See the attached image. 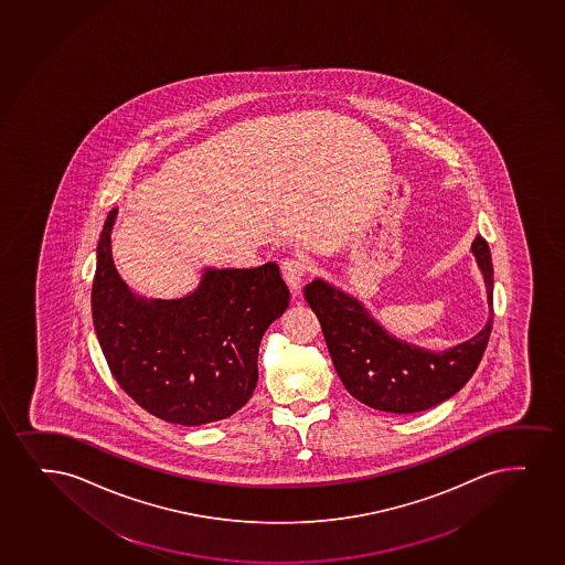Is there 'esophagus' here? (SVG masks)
<instances>
[{"instance_id": "1", "label": "esophagus", "mask_w": 565, "mask_h": 565, "mask_svg": "<svg viewBox=\"0 0 565 565\" xmlns=\"http://www.w3.org/2000/svg\"><path fill=\"white\" fill-rule=\"evenodd\" d=\"M281 273H284L287 286L291 287V291L297 295L300 284L305 281L308 266H306L305 260L300 259V257H291V259H286L281 263Z\"/></svg>"}]
</instances>
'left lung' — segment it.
<instances>
[{
  "label": "left lung",
  "instance_id": "1",
  "mask_svg": "<svg viewBox=\"0 0 565 565\" xmlns=\"http://www.w3.org/2000/svg\"><path fill=\"white\" fill-rule=\"evenodd\" d=\"M482 273L490 318L467 342L431 352L393 337L361 300L313 279L305 299L318 316L332 365L350 395L363 405L393 414H414L443 403L463 387L484 355L493 323V265L482 236L471 246Z\"/></svg>",
  "mask_w": 565,
  "mask_h": 565
}]
</instances>
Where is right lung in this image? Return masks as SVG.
Here are the masks:
<instances>
[{
  "label": "right lung",
  "instance_id": "right-lung-1",
  "mask_svg": "<svg viewBox=\"0 0 565 565\" xmlns=\"http://www.w3.org/2000/svg\"><path fill=\"white\" fill-rule=\"evenodd\" d=\"M107 215L96 247L94 331L109 371L130 397L170 424L204 425L233 416L257 385L263 334L286 312L289 289L276 263L204 268L181 299H146L115 268Z\"/></svg>",
  "mask_w": 565,
  "mask_h": 565
}]
</instances>
